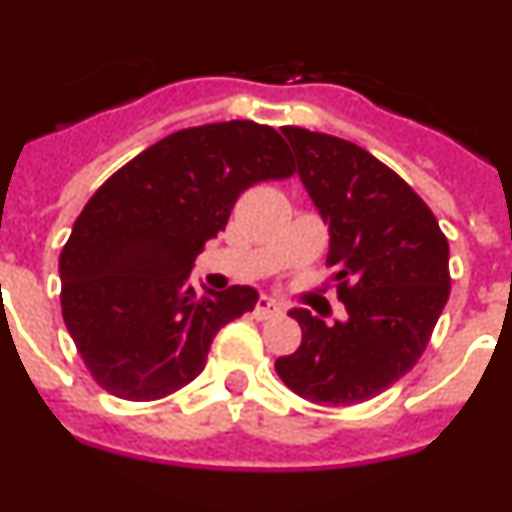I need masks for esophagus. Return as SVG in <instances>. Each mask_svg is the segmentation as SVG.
I'll use <instances>...</instances> for the list:
<instances>
[{"label": "esophagus", "instance_id": "esophagus-1", "mask_svg": "<svg viewBox=\"0 0 512 512\" xmlns=\"http://www.w3.org/2000/svg\"><path fill=\"white\" fill-rule=\"evenodd\" d=\"M279 312H282V305L279 302H274L271 297H259V302H256V307H253V315L259 320H266V318H277Z\"/></svg>", "mask_w": 512, "mask_h": 512}]
</instances>
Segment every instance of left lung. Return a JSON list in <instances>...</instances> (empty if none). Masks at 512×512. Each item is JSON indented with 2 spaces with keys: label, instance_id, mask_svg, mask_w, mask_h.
I'll use <instances>...</instances> for the list:
<instances>
[{
  "label": "left lung",
  "instance_id": "8db88e82",
  "mask_svg": "<svg viewBox=\"0 0 512 512\" xmlns=\"http://www.w3.org/2000/svg\"><path fill=\"white\" fill-rule=\"evenodd\" d=\"M297 174L328 225V266L348 320L325 325L305 307L295 354L279 356L289 390L320 405L377 397L418 364L449 300V241L408 182L356 143L284 128Z\"/></svg>",
  "mask_w": 512,
  "mask_h": 512
}]
</instances>
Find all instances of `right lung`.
<instances>
[{
	"instance_id": "obj_1",
	"label": "right lung",
	"mask_w": 512,
	"mask_h": 512,
	"mask_svg": "<svg viewBox=\"0 0 512 512\" xmlns=\"http://www.w3.org/2000/svg\"><path fill=\"white\" fill-rule=\"evenodd\" d=\"M295 174L282 135L230 120L166 135L128 161L76 217L58 261L61 310L99 387L161 400L205 369L217 330L259 302L253 287L189 284L243 189Z\"/></svg>"
}]
</instances>
